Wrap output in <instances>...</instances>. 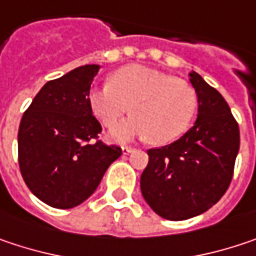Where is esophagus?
Instances as JSON below:
<instances>
[{
	"label": "esophagus",
	"instance_id": "esophagus-1",
	"mask_svg": "<svg viewBox=\"0 0 256 256\" xmlns=\"http://www.w3.org/2000/svg\"><path fill=\"white\" fill-rule=\"evenodd\" d=\"M133 151H134V148H132V146H123V154H130Z\"/></svg>",
	"mask_w": 256,
	"mask_h": 256
}]
</instances>
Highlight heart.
<instances>
[{"mask_svg":"<svg viewBox=\"0 0 256 256\" xmlns=\"http://www.w3.org/2000/svg\"><path fill=\"white\" fill-rule=\"evenodd\" d=\"M92 112L111 128L130 111L128 122L111 128L110 138L126 142L134 136L166 145L182 136L196 111V94L188 82L146 66H126L111 82L89 90Z\"/></svg>","mask_w":256,"mask_h":256,"instance_id":"heart-1","label":"heart"}]
</instances>
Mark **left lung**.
Here are the masks:
<instances>
[{
	"label": "left lung",
	"mask_w": 256,
	"mask_h": 256,
	"mask_svg": "<svg viewBox=\"0 0 256 256\" xmlns=\"http://www.w3.org/2000/svg\"><path fill=\"white\" fill-rule=\"evenodd\" d=\"M190 83L198 95L194 128L170 145L148 150L150 162L140 176V190L162 218L188 220L216 205L228 189L240 134L221 94L196 72Z\"/></svg>",
	"instance_id": "obj_1"
}]
</instances>
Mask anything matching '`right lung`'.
<instances>
[{"mask_svg":"<svg viewBox=\"0 0 256 256\" xmlns=\"http://www.w3.org/2000/svg\"><path fill=\"white\" fill-rule=\"evenodd\" d=\"M98 64L46 82L18 126V166L30 192L54 208H73L90 196L122 148L100 140L101 124L89 105Z\"/></svg>","mask_w":256,"mask_h":256,"instance_id":"right-lung-1","label":"right lung"}]
</instances>
